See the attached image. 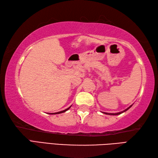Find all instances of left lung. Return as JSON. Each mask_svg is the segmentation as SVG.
I'll use <instances>...</instances> for the list:
<instances>
[{"label": "left lung", "mask_w": 158, "mask_h": 158, "mask_svg": "<svg viewBox=\"0 0 158 158\" xmlns=\"http://www.w3.org/2000/svg\"><path fill=\"white\" fill-rule=\"evenodd\" d=\"M132 106V105H131L130 107H128V108L127 109H126V110H124L123 111H122V112H120V113H105V114H107V115H119V114H121V113H123V112H125V111H126L127 110H128L130 107Z\"/></svg>", "instance_id": "1"}]
</instances>
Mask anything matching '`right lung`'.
<instances>
[{"instance_id":"1","label":"right lung","mask_w":158,"mask_h":158,"mask_svg":"<svg viewBox=\"0 0 158 158\" xmlns=\"http://www.w3.org/2000/svg\"><path fill=\"white\" fill-rule=\"evenodd\" d=\"M70 107H69L68 109H65V110H62V111H60V112H58V113H50V114H60V113H64V112H65V111H66L67 110H69V109H70Z\"/></svg>"}]
</instances>
